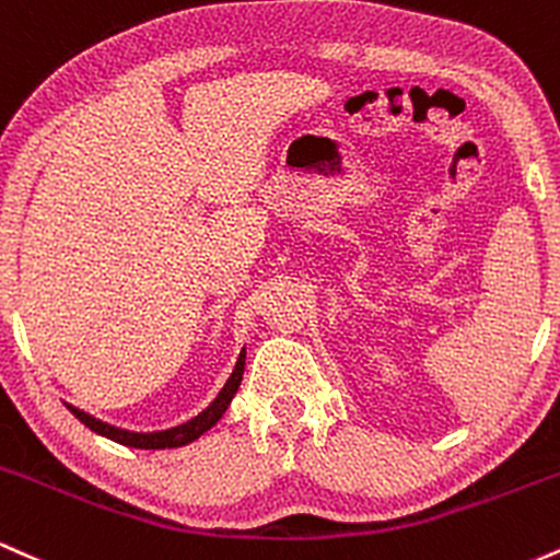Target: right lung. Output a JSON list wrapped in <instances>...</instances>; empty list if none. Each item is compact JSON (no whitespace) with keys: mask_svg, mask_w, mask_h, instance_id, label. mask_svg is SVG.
<instances>
[{"mask_svg":"<svg viewBox=\"0 0 560 560\" xmlns=\"http://www.w3.org/2000/svg\"><path fill=\"white\" fill-rule=\"evenodd\" d=\"M244 358H247V350L242 347L234 371H231V376L226 378V384H223L221 392L213 397V402H210L208 408L199 410L197 416H191L189 421L176 423V427H171V429H158V432H131V429H120V427H113V423H107L102 419H94L92 413L75 408V405H70V402H66V405H68L70 413H73L75 419L83 423V427H89L96 434L107 436V440L120 442V445H126V447H139V450L182 447V445H189V442L199 440V436L208 432L210 427H215V423L221 421V416L226 413V408L231 405V400H234L236 389H240V384H242Z\"/></svg>","mask_w":560,"mask_h":560,"instance_id":"obj_1","label":"right lung"}]
</instances>
